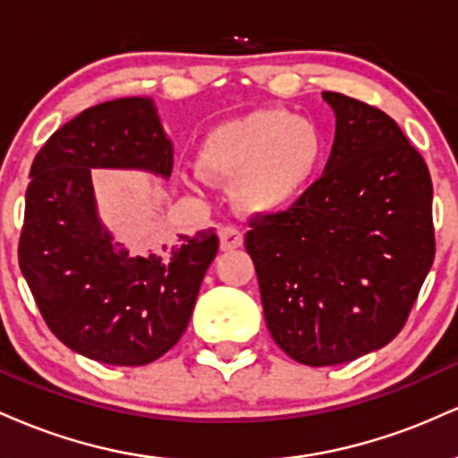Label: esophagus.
<instances>
[{"instance_id": "34e87169", "label": "esophagus", "mask_w": 458, "mask_h": 458, "mask_svg": "<svg viewBox=\"0 0 458 458\" xmlns=\"http://www.w3.org/2000/svg\"><path fill=\"white\" fill-rule=\"evenodd\" d=\"M219 241H222L224 251L236 250V247L243 245V233L236 225H224L222 233H219Z\"/></svg>"}]
</instances>
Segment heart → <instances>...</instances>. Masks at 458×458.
<instances>
[{"label":"heart","instance_id":"heart-1","mask_svg":"<svg viewBox=\"0 0 458 458\" xmlns=\"http://www.w3.org/2000/svg\"><path fill=\"white\" fill-rule=\"evenodd\" d=\"M325 159L320 129L280 107H262L222 123L204 140L199 170L215 181H236L247 211L273 213L295 204Z\"/></svg>","mask_w":458,"mask_h":458}]
</instances>
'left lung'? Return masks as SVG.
<instances>
[{"label": "left lung", "instance_id": "obj_1", "mask_svg": "<svg viewBox=\"0 0 458 458\" xmlns=\"http://www.w3.org/2000/svg\"><path fill=\"white\" fill-rule=\"evenodd\" d=\"M335 140L323 176L286 211L250 217L271 338L306 366L392 343L435 260L428 165L381 109L323 92Z\"/></svg>", "mask_w": 458, "mask_h": 458}]
</instances>
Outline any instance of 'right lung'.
Here are the masks:
<instances>
[{
  "label": "right lung",
  "mask_w": 458,
  "mask_h": 458,
  "mask_svg": "<svg viewBox=\"0 0 458 458\" xmlns=\"http://www.w3.org/2000/svg\"><path fill=\"white\" fill-rule=\"evenodd\" d=\"M92 167L170 176L172 146L152 101L94 105L45 141L25 191L19 267L60 343L103 364L146 366L185 334L219 236L199 230L157 254H131L98 224Z\"/></svg>",
  "instance_id": "1"
}]
</instances>
